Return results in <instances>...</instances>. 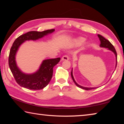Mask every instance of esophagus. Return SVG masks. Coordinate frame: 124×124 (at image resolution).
<instances>
[{
  "label": "esophagus",
  "mask_w": 124,
  "mask_h": 124,
  "mask_svg": "<svg viewBox=\"0 0 124 124\" xmlns=\"http://www.w3.org/2000/svg\"><path fill=\"white\" fill-rule=\"evenodd\" d=\"M69 60V56L68 55H64L62 57V61H68Z\"/></svg>",
  "instance_id": "34e87169"
}]
</instances>
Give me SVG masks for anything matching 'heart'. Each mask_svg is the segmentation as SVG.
<instances>
[{
    "label": "heart",
    "mask_w": 124,
    "mask_h": 124,
    "mask_svg": "<svg viewBox=\"0 0 124 124\" xmlns=\"http://www.w3.org/2000/svg\"><path fill=\"white\" fill-rule=\"evenodd\" d=\"M85 41V38H82V37H80L74 40V44L77 46L81 45L84 43Z\"/></svg>",
    "instance_id": "heart-1"
}]
</instances>
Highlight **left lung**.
Listing matches in <instances>:
<instances>
[{
  "label": "left lung",
  "instance_id": "left-lung-1",
  "mask_svg": "<svg viewBox=\"0 0 124 124\" xmlns=\"http://www.w3.org/2000/svg\"><path fill=\"white\" fill-rule=\"evenodd\" d=\"M98 37L99 38V39L100 40L101 42V44H100V47H104V48H107L110 51H112V52H114V54H115V57H116V66L115 67H116V64H117V54H116V50H115V48L114 47V46H113L112 44L110 43V42L107 39H105L103 37H102V35H101L100 34H98ZM71 77H72V78L73 79V81H74V83L75 84V85H76L78 87H79L80 88H81V89H84L86 90H92V89H95L97 87H83L82 86H80L79 85V84H78L76 83V81L74 80V77H73V70H72V72H71Z\"/></svg>",
  "mask_w": 124,
  "mask_h": 124
}]
</instances>
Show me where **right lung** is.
<instances>
[{
    "label": "right lung",
    "mask_w": 124,
    "mask_h": 124,
    "mask_svg": "<svg viewBox=\"0 0 124 124\" xmlns=\"http://www.w3.org/2000/svg\"><path fill=\"white\" fill-rule=\"evenodd\" d=\"M54 31V29L43 32L31 31L20 35L14 42L10 51L9 66L16 81L21 86L29 90H41L46 86L51 80L53 74V68L60 62V57L44 60L36 72L26 74L17 66L15 56L18 48L25 41L36 40Z\"/></svg>",
    "instance_id": "add662e5"
}]
</instances>
